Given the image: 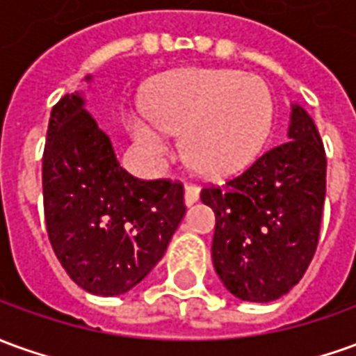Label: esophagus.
<instances>
[{
  "label": "esophagus",
  "instance_id": "obj_1",
  "mask_svg": "<svg viewBox=\"0 0 356 356\" xmlns=\"http://www.w3.org/2000/svg\"><path fill=\"white\" fill-rule=\"evenodd\" d=\"M198 198H200V188H198L195 183H186L185 185V204L186 206L195 204Z\"/></svg>",
  "mask_w": 356,
  "mask_h": 356
}]
</instances>
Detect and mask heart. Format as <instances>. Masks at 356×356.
I'll return each mask as SVG.
<instances>
[{"label": "heart", "mask_w": 356, "mask_h": 356, "mask_svg": "<svg viewBox=\"0 0 356 356\" xmlns=\"http://www.w3.org/2000/svg\"><path fill=\"white\" fill-rule=\"evenodd\" d=\"M148 119H133L143 152L158 160L168 133H183L186 161L208 177H227L260 152L273 119L270 90L235 69H185L163 76L146 98Z\"/></svg>", "instance_id": "heart-1"}]
</instances>
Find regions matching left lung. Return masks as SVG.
Returning <instances> with one entry per match:
<instances>
[{
    "instance_id": "8db88e82",
    "label": "left lung",
    "mask_w": 356,
    "mask_h": 356,
    "mask_svg": "<svg viewBox=\"0 0 356 356\" xmlns=\"http://www.w3.org/2000/svg\"><path fill=\"white\" fill-rule=\"evenodd\" d=\"M289 138L225 185H204L200 193L216 213V273L250 302L289 293L318 247L327 160L314 121L299 106H293Z\"/></svg>"
}]
</instances>
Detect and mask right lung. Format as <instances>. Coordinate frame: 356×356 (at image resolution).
<instances>
[{
  "label": "right lung",
  "mask_w": 356,
  "mask_h": 356,
  "mask_svg": "<svg viewBox=\"0 0 356 356\" xmlns=\"http://www.w3.org/2000/svg\"><path fill=\"white\" fill-rule=\"evenodd\" d=\"M42 188L57 260L79 287L102 297L143 282L186 212L181 181H144L119 165L79 94L51 109Z\"/></svg>",
  "instance_id": "right-lung-1"
}]
</instances>
